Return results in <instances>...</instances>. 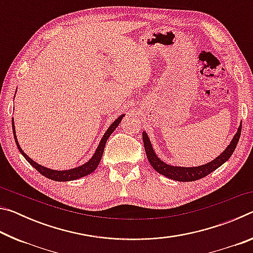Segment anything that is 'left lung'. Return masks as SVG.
<instances>
[{
    "label": "left lung",
    "instance_id": "left-lung-1",
    "mask_svg": "<svg viewBox=\"0 0 253 253\" xmlns=\"http://www.w3.org/2000/svg\"><path fill=\"white\" fill-rule=\"evenodd\" d=\"M241 128L242 124H240L237 134L234 135L230 145L225 148V151L222 153L221 155L217 156L215 160H213L212 162L208 163V164L196 166V168H179V166H172L165 164L164 162L161 161L160 158L156 156V154L152 147V144L149 142L148 136L145 131L143 132V142L149 164L153 166V169H155L156 172L164 175V176L170 179H174V181L192 182L205 177L207 175L212 173L213 170H215L217 168H220L223 163L229 160L238 145L240 135H241Z\"/></svg>",
    "mask_w": 253,
    "mask_h": 253
}]
</instances>
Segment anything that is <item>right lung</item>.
Returning <instances> with one entry per match:
<instances>
[{
	"label": "right lung",
	"instance_id": "obj_1",
	"mask_svg": "<svg viewBox=\"0 0 253 253\" xmlns=\"http://www.w3.org/2000/svg\"><path fill=\"white\" fill-rule=\"evenodd\" d=\"M125 116V115H122V116H119L116 121H115L111 125L109 126L108 129L105 132V135L102 136V138L100 140L99 145H98V147L96 149V153L93 154V156L85 164L79 166V168H76V169H68V170H54V169H46L44 166H41L36 163L34 161H32L31 158H30L27 154H25L22 149H21L20 145L18 143V140H16V136H15V128H14V123L12 121V128H13V134H14V139H15V143H16V146H18L19 151L21 152V154L24 156L25 160H27L30 164H31L34 169H36L38 172L40 174L43 175V176L48 177L50 179H52V181H58V182H67V181H74V179L77 178H80V177H84L85 175H89L90 173H92L93 170L97 169V166L99 165L100 160H101V156H102V153H104V149H105V145L107 139H108V137L113 134V131L116 129L118 127L119 123L122 122L123 117Z\"/></svg>",
	"mask_w": 253,
	"mask_h": 253
}]
</instances>
